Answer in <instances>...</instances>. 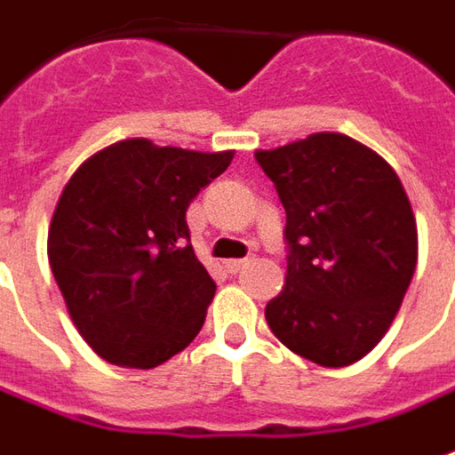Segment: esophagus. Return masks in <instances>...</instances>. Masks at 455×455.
I'll return each mask as SVG.
<instances>
[{"label":"esophagus","instance_id":"1","mask_svg":"<svg viewBox=\"0 0 455 455\" xmlns=\"http://www.w3.org/2000/svg\"><path fill=\"white\" fill-rule=\"evenodd\" d=\"M243 266H245V260H243V258H233V260H225V268H228V273L243 271Z\"/></svg>","mask_w":455,"mask_h":455}]
</instances>
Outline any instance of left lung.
Wrapping results in <instances>:
<instances>
[{
    "instance_id": "left-lung-1",
    "label": "left lung",
    "mask_w": 455,
    "mask_h": 455,
    "mask_svg": "<svg viewBox=\"0 0 455 455\" xmlns=\"http://www.w3.org/2000/svg\"><path fill=\"white\" fill-rule=\"evenodd\" d=\"M255 159L286 210V281L266 306L281 344L347 367L387 334L418 263V225L395 169L352 136L319 132Z\"/></svg>"
}]
</instances>
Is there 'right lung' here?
Masks as SVG:
<instances>
[{
    "instance_id": "1",
    "label": "right lung",
    "mask_w": 455,
    "mask_h": 455,
    "mask_svg": "<svg viewBox=\"0 0 455 455\" xmlns=\"http://www.w3.org/2000/svg\"><path fill=\"white\" fill-rule=\"evenodd\" d=\"M235 151L124 139L65 182L47 230V258L85 344L111 364L154 370L197 337L215 281L184 212Z\"/></svg>"
}]
</instances>
